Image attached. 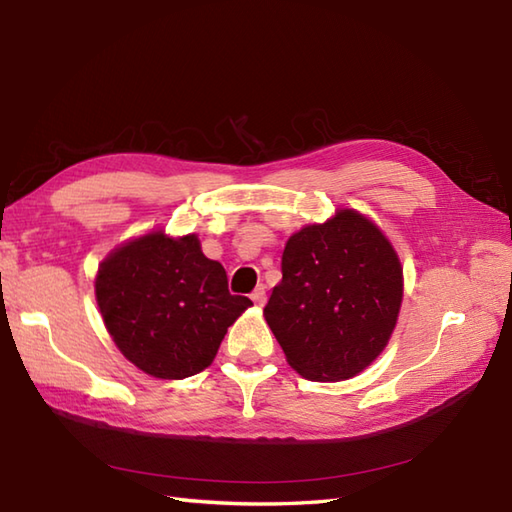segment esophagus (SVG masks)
<instances>
[{"instance_id": "34e87169", "label": "esophagus", "mask_w": 512, "mask_h": 512, "mask_svg": "<svg viewBox=\"0 0 512 512\" xmlns=\"http://www.w3.org/2000/svg\"><path fill=\"white\" fill-rule=\"evenodd\" d=\"M250 299H253L257 306H264V303H266V288L257 286L253 292H250Z\"/></svg>"}]
</instances>
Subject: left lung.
<instances>
[{"label": "left lung", "instance_id": "1", "mask_svg": "<svg viewBox=\"0 0 512 512\" xmlns=\"http://www.w3.org/2000/svg\"><path fill=\"white\" fill-rule=\"evenodd\" d=\"M264 317L288 363L312 380L352 378L385 350L402 301L398 255L356 211L301 228L281 257Z\"/></svg>", "mask_w": 512, "mask_h": 512}]
</instances>
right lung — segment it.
<instances>
[{
  "instance_id": "1",
  "label": "right lung",
  "mask_w": 512,
  "mask_h": 512,
  "mask_svg": "<svg viewBox=\"0 0 512 512\" xmlns=\"http://www.w3.org/2000/svg\"><path fill=\"white\" fill-rule=\"evenodd\" d=\"M96 301L118 350L145 374L187 378L209 367L253 301L228 292L226 270L195 235L149 233L105 259Z\"/></svg>"
}]
</instances>
